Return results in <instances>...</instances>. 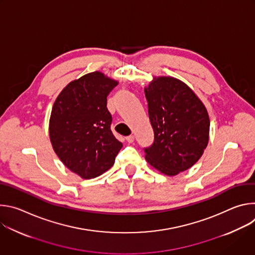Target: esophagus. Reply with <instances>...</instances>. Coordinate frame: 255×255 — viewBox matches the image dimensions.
Returning <instances> with one entry per match:
<instances>
[{
    "mask_svg": "<svg viewBox=\"0 0 255 255\" xmlns=\"http://www.w3.org/2000/svg\"><path fill=\"white\" fill-rule=\"evenodd\" d=\"M134 139H135L134 135H129V136L126 137V140H127L128 143H133V142H134Z\"/></svg>",
    "mask_w": 255,
    "mask_h": 255,
    "instance_id": "esophagus-1",
    "label": "esophagus"
}]
</instances>
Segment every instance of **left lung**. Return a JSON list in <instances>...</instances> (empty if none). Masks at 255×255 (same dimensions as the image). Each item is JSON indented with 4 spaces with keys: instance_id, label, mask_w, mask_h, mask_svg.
Here are the masks:
<instances>
[{
    "instance_id": "1",
    "label": "left lung",
    "mask_w": 255,
    "mask_h": 255,
    "mask_svg": "<svg viewBox=\"0 0 255 255\" xmlns=\"http://www.w3.org/2000/svg\"><path fill=\"white\" fill-rule=\"evenodd\" d=\"M154 142L145 159L161 173L174 176L192 167L209 142L210 118L195 92L172 77H153L144 89Z\"/></svg>"
}]
</instances>
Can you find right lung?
I'll return each mask as SVG.
<instances>
[{
	"instance_id": "obj_1",
	"label": "right lung",
	"mask_w": 255,
	"mask_h": 255,
	"mask_svg": "<svg viewBox=\"0 0 255 255\" xmlns=\"http://www.w3.org/2000/svg\"><path fill=\"white\" fill-rule=\"evenodd\" d=\"M118 81L94 71L71 81L57 96L49 119V138L61 162L82 178L110 169L123 144L111 131L107 96Z\"/></svg>"
}]
</instances>
